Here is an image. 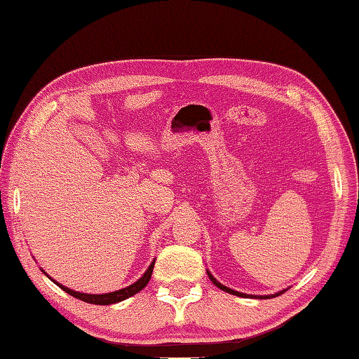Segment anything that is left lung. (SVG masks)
Returning <instances> with one entry per match:
<instances>
[{"label":"left lung","instance_id":"8db88e82","mask_svg":"<svg viewBox=\"0 0 359 359\" xmlns=\"http://www.w3.org/2000/svg\"><path fill=\"white\" fill-rule=\"evenodd\" d=\"M208 276H209V278H211V281L214 283L215 286L220 287L222 290H225V292H228V294H233V295H238V297H250L248 294H242V292H238V290H233V289H229V287H226V286H223L222 283H219L217 280L214 278V276H212L211 273H209V270H208ZM286 290H287V289H283V290H280V292L272 294V295H256V297H258V299H273V297H278V295H281V294H285Z\"/></svg>","mask_w":359,"mask_h":359}]
</instances>
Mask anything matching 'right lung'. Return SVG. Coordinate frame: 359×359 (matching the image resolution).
I'll return each instance as SVG.
<instances>
[{
	"label": "right lung",
	"mask_w": 359,
	"mask_h": 359,
	"mask_svg": "<svg viewBox=\"0 0 359 359\" xmlns=\"http://www.w3.org/2000/svg\"><path fill=\"white\" fill-rule=\"evenodd\" d=\"M154 261H156V259H154ZM154 261L150 264V267L147 269V272H145L144 275H142L136 283H133L131 286H128V287H125V289H120V290H114V292H107V294H84V292H76V290L65 287V286L60 285V283L54 281L53 278H50V280H53L54 285H57L60 289L65 290L67 294H70L72 297H74V299L83 300V302H86V303H92V305H112V303H118V302H123V300H126V299H130V297H133L134 294L140 292V290L148 285V281H150L151 273H153ZM42 272H43V270H42ZM43 273H45V272H43ZM45 275H46V273H45ZM46 276H48V275H46Z\"/></svg>",
	"instance_id": "add662e5"
}]
</instances>
